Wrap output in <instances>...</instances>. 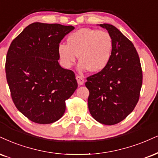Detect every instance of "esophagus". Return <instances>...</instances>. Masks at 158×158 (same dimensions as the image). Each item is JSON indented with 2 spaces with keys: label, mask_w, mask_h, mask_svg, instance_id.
Instances as JSON below:
<instances>
[{
  "label": "esophagus",
  "mask_w": 158,
  "mask_h": 158,
  "mask_svg": "<svg viewBox=\"0 0 158 158\" xmlns=\"http://www.w3.org/2000/svg\"><path fill=\"white\" fill-rule=\"evenodd\" d=\"M76 80H77V83H78V85H82L84 84L85 81H84V79L81 77V76H79V75L76 76Z\"/></svg>",
  "instance_id": "34e87169"
}]
</instances>
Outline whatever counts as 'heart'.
Wrapping results in <instances>:
<instances>
[{
  "label": "heart",
  "instance_id": "obj_1",
  "mask_svg": "<svg viewBox=\"0 0 158 158\" xmlns=\"http://www.w3.org/2000/svg\"><path fill=\"white\" fill-rule=\"evenodd\" d=\"M67 44L58 46V54L64 67L73 65L78 55L80 73L90 70L100 73L111 58L113 40L108 32L89 28H81L67 37Z\"/></svg>",
  "mask_w": 158,
  "mask_h": 158
}]
</instances>
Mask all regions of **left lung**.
Listing matches in <instances>:
<instances>
[{"mask_svg": "<svg viewBox=\"0 0 158 158\" xmlns=\"http://www.w3.org/2000/svg\"><path fill=\"white\" fill-rule=\"evenodd\" d=\"M113 40V50L106 69L87 77L89 112L101 124L113 125L135 108L142 85V70L133 44L116 27L100 24Z\"/></svg>", "mask_w": 158, "mask_h": 158, "instance_id": "obj_1", "label": "left lung"}]
</instances>
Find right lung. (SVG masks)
Here are the masks:
<instances>
[{
    "label": "right lung",
    "instance_id": "1",
    "mask_svg": "<svg viewBox=\"0 0 158 158\" xmlns=\"http://www.w3.org/2000/svg\"><path fill=\"white\" fill-rule=\"evenodd\" d=\"M72 25L34 23L12 41L6 75L16 108L28 119L50 124L61 118L65 101L77 88L75 73L58 63V46Z\"/></svg>",
    "mask_w": 158,
    "mask_h": 158
}]
</instances>
